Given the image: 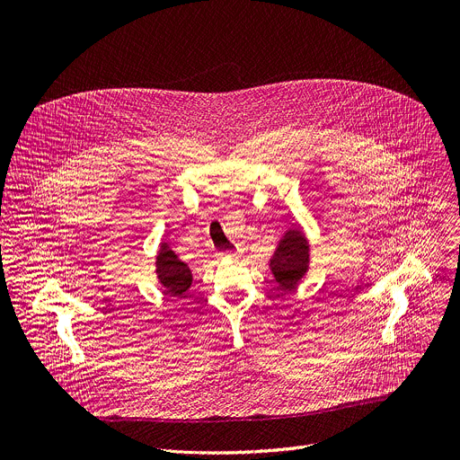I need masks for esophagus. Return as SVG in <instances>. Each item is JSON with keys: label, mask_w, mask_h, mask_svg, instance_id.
<instances>
[{"label": "esophagus", "mask_w": 460, "mask_h": 460, "mask_svg": "<svg viewBox=\"0 0 460 460\" xmlns=\"http://www.w3.org/2000/svg\"><path fill=\"white\" fill-rule=\"evenodd\" d=\"M220 256H222V258H229V256H234V252H233V251H231V252H224V254H220Z\"/></svg>", "instance_id": "1"}]
</instances>
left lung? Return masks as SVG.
I'll use <instances>...</instances> for the list:
<instances>
[{"label":"left lung","instance_id":"1","mask_svg":"<svg viewBox=\"0 0 460 460\" xmlns=\"http://www.w3.org/2000/svg\"><path fill=\"white\" fill-rule=\"evenodd\" d=\"M309 240L300 227H289L270 258V271L280 289H295L309 271Z\"/></svg>","mask_w":460,"mask_h":460}]
</instances>
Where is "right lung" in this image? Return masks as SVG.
<instances>
[{"label":"right lung","instance_id":"1","mask_svg":"<svg viewBox=\"0 0 460 460\" xmlns=\"http://www.w3.org/2000/svg\"><path fill=\"white\" fill-rule=\"evenodd\" d=\"M155 266H156L155 273L162 288L172 296H180V298L185 296V293L192 284V273L167 242L160 243Z\"/></svg>","mask_w":460,"mask_h":460}]
</instances>
